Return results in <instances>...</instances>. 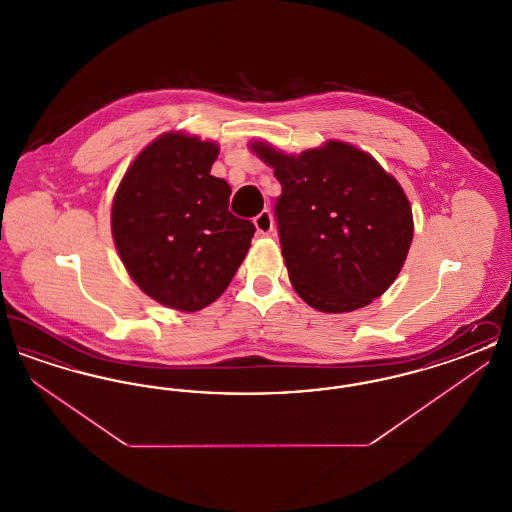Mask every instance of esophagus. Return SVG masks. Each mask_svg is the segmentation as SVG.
Instances as JSON below:
<instances>
[{"label": "esophagus", "instance_id": "1", "mask_svg": "<svg viewBox=\"0 0 512 512\" xmlns=\"http://www.w3.org/2000/svg\"><path fill=\"white\" fill-rule=\"evenodd\" d=\"M253 224H255V228H257V232H259L261 236H268V234L274 230L272 213H270V211H263L261 215H257V217L253 219Z\"/></svg>", "mask_w": 512, "mask_h": 512}]
</instances>
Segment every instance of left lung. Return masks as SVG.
Instances as JSON below:
<instances>
[{
    "mask_svg": "<svg viewBox=\"0 0 512 512\" xmlns=\"http://www.w3.org/2000/svg\"><path fill=\"white\" fill-rule=\"evenodd\" d=\"M249 147L282 186L276 220L297 295L336 315L386 292L413 242V211L401 184L347 142L328 140L299 155L268 142Z\"/></svg>",
    "mask_w": 512,
    "mask_h": 512,
    "instance_id": "obj_1",
    "label": "left lung"
}]
</instances>
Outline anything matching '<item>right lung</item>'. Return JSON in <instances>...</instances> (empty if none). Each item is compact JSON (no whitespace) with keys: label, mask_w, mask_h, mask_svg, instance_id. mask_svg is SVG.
<instances>
[{"label":"right lung","mask_w":512,"mask_h":512,"mask_svg":"<svg viewBox=\"0 0 512 512\" xmlns=\"http://www.w3.org/2000/svg\"><path fill=\"white\" fill-rule=\"evenodd\" d=\"M217 157L215 142L165 132L138 153L113 197L122 265L151 299L184 313L219 299L255 234L228 211L232 190L211 174Z\"/></svg>","instance_id":"1"}]
</instances>
